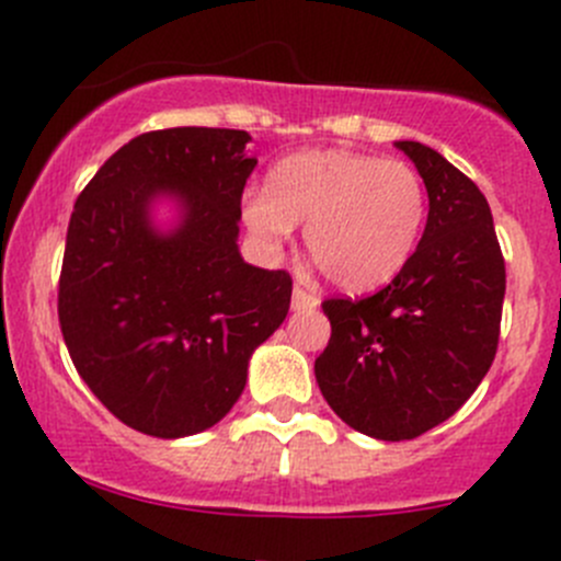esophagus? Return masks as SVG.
<instances>
[{"instance_id": "esophagus-1", "label": "esophagus", "mask_w": 561, "mask_h": 561, "mask_svg": "<svg viewBox=\"0 0 561 561\" xmlns=\"http://www.w3.org/2000/svg\"><path fill=\"white\" fill-rule=\"evenodd\" d=\"M317 307H320V298H317L314 293L304 290L301 285H296V290H293V309H296V312H309V309Z\"/></svg>"}]
</instances>
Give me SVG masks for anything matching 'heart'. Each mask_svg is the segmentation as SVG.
Segmentation results:
<instances>
[{"label":"heart","mask_w":561,"mask_h":561,"mask_svg":"<svg viewBox=\"0 0 561 561\" xmlns=\"http://www.w3.org/2000/svg\"><path fill=\"white\" fill-rule=\"evenodd\" d=\"M428 197L421 173L404 160H377L344 149L298 151L276 162L268 190L241 201L249 233L276 249L304 228V247L339 290L388 285L415 252Z\"/></svg>","instance_id":"b5f03b06"}]
</instances>
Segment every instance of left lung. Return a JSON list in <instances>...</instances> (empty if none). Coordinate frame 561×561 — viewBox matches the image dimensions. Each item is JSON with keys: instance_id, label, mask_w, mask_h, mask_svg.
<instances>
[{"instance_id": "left-lung-1", "label": "left lung", "mask_w": 561, "mask_h": 561, "mask_svg": "<svg viewBox=\"0 0 561 561\" xmlns=\"http://www.w3.org/2000/svg\"><path fill=\"white\" fill-rule=\"evenodd\" d=\"M428 192L410 263L369 298H328L331 339L314 377L366 437L399 443L439 426L474 393L500 344L505 257L489 201L439 151L399 140Z\"/></svg>"}]
</instances>
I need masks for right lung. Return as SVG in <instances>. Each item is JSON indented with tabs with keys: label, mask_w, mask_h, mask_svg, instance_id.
I'll return each instance as SVG.
<instances>
[{
	"label": "right lung",
	"mask_w": 561,
	"mask_h": 561,
	"mask_svg": "<svg viewBox=\"0 0 561 561\" xmlns=\"http://www.w3.org/2000/svg\"><path fill=\"white\" fill-rule=\"evenodd\" d=\"M244 129L173 127L124 144L78 195L59 325L78 375L135 432L179 439L222 421L249 358L285 322L287 271L244 263L241 195L257 160ZM171 196L160 231L150 206Z\"/></svg>",
	"instance_id": "right-lung-1"
}]
</instances>
